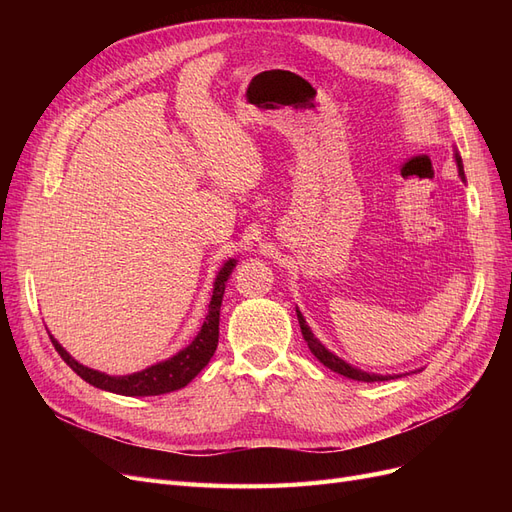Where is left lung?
I'll use <instances>...</instances> for the list:
<instances>
[{"label": "left lung", "instance_id": "left-lung-1", "mask_svg": "<svg viewBox=\"0 0 512 512\" xmlns=\"http://www.w3.org/2000/svg\"><path fill=\"white\" fill-rule=\"evenodd\" d=\"M455 162H457V168H459V177H461V181L466 183V175H463V164H461V156L457 153V149H455ZM297 318H299V324H301V333H303V339L307 342V346H309V350H312V354L316 356V359L324 365V367H329L331 371H335V374H342V376H346V378H350V380H359V382H384V380H393V378H401V374H386V376H382V374H369V371H363V369H359V367H354V365H350V363H346L344 359H339L337 354H333L327 346H324L320 339L312 333V329L307 327V322H305V318H303V314L299 312V307H297ZM414 374V371H412ZM406 376V374H404Z\"/></svg>", "mask_w": 512, "mask_h": 512}]
</instances>
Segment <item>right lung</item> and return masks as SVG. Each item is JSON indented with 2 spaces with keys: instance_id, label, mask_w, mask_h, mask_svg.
Returning a JSON list of instances; mask_svg holds the SVG:
<instances>
[{
  "instance_id": "right-lung-1",
  "label": "right lung",
  "mask_w": 512,
  "mask_h": 512,
  "mask_svg": "<svg viewBox=\"0 0 512 512\" xmlns=\"http://www.w3.org/2000/svg\"><path fill=\"white\" fill-rule=\"evenodd\" d=\"M235 267H237V260L228 258L222 265V269L218 271V275H215L209 314L203 322V327H200L198 335L192 339V344H188L183 350L170 356V359L160 361L143 371H134V374H128V376H108L104 371L81 365L53 335H51V342L61 359L72 367L74 374H79L85 382L96 386V389L126 395V397H149V395H164L170 391H179L183 386H188L200 371L207 367L215 348H218L222 297H224L228 277Z\"/></svg>"
}]
</instances>
